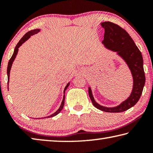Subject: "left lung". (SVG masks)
I'll use <instances>...</instances> for the list:
<instances>
[{"mask_svg": "<svg viewBox=\"0 0 153 153\" xmlns=\"http://www.w3.org/2000/svg\"><path fill=\"white\" fill-rule=\"evenodd\" d=\"M101 25L105 29L102 44L108 50L116 53L126 62L132 76L133 87L129 97L113 107H104L96 102L90 87H88L89 97L93 105L98 109L108 113L123 112L134 107L141 97L145 84L143 58L141 52L125 30L110 22H102Z\"/></svg>", "mask_w": 153, "mask_h": 153, "instance_id": "left-lung-1", "label": "left lung"}]
</instances>
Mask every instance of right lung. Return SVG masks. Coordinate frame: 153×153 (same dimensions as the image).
Here are the masks:
<instances>
[{"mask_svg":"<svg viewBox=\"0 0 153 153\" xmlns=\"http://www.w3.org/2000/svg\"><path fill=\"white\" fill-rule=\"evenodd\" d=\"M40 29H35V30H31V31H29V32H27L23 36V37L22 38V39H21L19 42L17 43V45H16V46H15V48L14 49V52H13V55L11 56V58L10 59V60L9 61L8 63V67H7V77H8V82H7V84H8V90H9V77H10V71H11V67H12V65H13V61L15 60V57H16V56L17 55V53H18V51H19V48L21 46H22L23 44H24L25 41H27L29 38L31 37V36H33L36 34V33H37L38 32H40ZM69 84H70V82H69L68 84H67L66 85V86L65 87V89H64V92H63V100H62V102L61 104V106L59 108V109L56 111V112H55L54 113L52 114V115L48 116V117H42L41 119H43V118H46V117H54V116H55L56 115H58V114L61 112V110L63 109V106H64V104H65V90H67V88H68V86H69ZM37 119V118H36ZM38 119H40V118H38Z\"/></svg>","mask_w":153,"mask_h":153,"instance_id":"right-lung-1","label":"right lung"}]
</instances>
